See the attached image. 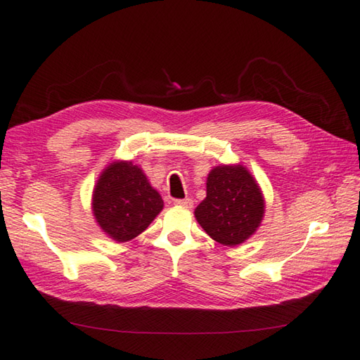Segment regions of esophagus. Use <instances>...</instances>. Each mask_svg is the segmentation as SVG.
<instances>
[{"label":"esophagus","mask_w":360,"mask_h":360,"mask_svg":"<svg viewBox=\"0 0 360 360\" xmlns=\"http://www.w3.org/2000/svg\"><path fill=\"white\" fill-rule=\"evenodd\" d=\"M174 203L177 205V207H183V208H193V205H194L193 199H179V200H175Z\"/></svg>","instance_id":"1"}]
</instances>
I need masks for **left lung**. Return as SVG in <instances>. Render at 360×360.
Here are the masks:
<instances>
[{
  "mask_svg": "<svg viewBox=\"0 0 360 360\" xmlns=\"http://www.w3.org/2000/svg\"><path fill=\"white\" fill-rule=\"evenodd\" d=\"M194 214L208 236L219 244L239 245L262 221L261 188L244 166H216L208 174L207 197Z\"/></svg>",
  "mask_w": 360,
  "mask_h": 360,
  "instance_id": "1",
  "label": "left lung"
}]
</instances>
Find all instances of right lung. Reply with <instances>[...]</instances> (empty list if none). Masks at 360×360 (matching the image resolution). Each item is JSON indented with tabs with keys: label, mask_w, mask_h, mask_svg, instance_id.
I'll return each mask as SVG.
<instances>
[{
	"label": "right lung",
	"mask_w": 360,
	"mask_h": 360,
	"mask_svg": "<svg viewBox=\"0 0 360 360\" xmlns=\"http://www.w3.org/2000/svg\"><path fill=\"white\" fill-rule=\"evenodd\" d=\"M163 210V199L131 161H115L94 186L93 214L107 236L127 242L141 234Z\"/></svg>",
	"instance_id": "obj_1"
}]
</instances>
